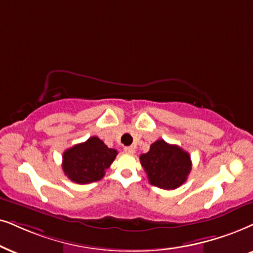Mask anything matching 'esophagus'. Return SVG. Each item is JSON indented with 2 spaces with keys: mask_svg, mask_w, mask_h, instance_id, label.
I'll use <instances>...</instances> for the list:
<instances>
[{
  "mask_svg": "<svg viewBox=\"0 0 253 253\" xmlns=\"http://www.w3.org/2000/svg\"><path fill=\"white\" fill-rule=\"evenodd\" d=\"M124 150H125V153H127V154H133L134 152H135V149H134V147H125L124 148Z\"/></svg>",
  "mask_w": 253,
  "mask_h": 253,
  "instance_id": "esophagus-1",
  "label": "esophagus"
}]
</instances>
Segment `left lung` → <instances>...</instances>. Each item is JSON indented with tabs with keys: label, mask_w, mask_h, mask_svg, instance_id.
Returning <instances> with one entry per match:
<instances>
[{
	"label": "left lung",
	"mask_w": 253,
	"mask_h": 253,
	"mask_svg": "<svg viewBox=\"0 0 253 253\" xmlns=\"http://www.w3.org/2000/svg\"><path fill=\"white\" fill-rule=\"evenodd\" d=\"M140 162L149 183L167 190L176 189L183 184L191 170L189 153L162 139L150 145L148 152L140 156Z\"/></svg>",
	"instance_id": "8db88e82"
}]
</instances>
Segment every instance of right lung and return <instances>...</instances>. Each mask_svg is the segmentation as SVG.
Masks as SVG:
<instances>
[{
	"instance_id": "right-lung-1",
	"label": "right lung",
	"mask_w": 253,
	"mask_h": 253,
	"mask_svg": "<svg viewBox=\"0 0 253 253\" xmlns=\"http://www.w3.org/2000/svg\"><path fill=\"white\" fill-rule=\"evenodd\" d=\"M118 152L108 148L98 136L66 149L63 154V170L70 180L79 184L101 180Z\"/></svg>"
}]
</instances>
